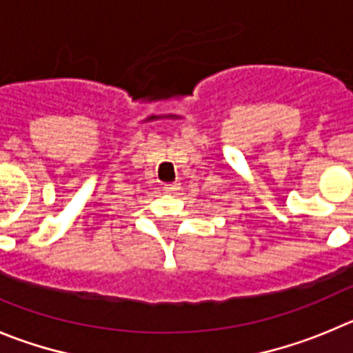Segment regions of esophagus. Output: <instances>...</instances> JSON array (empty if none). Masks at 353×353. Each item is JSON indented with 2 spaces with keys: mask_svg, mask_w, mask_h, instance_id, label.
Returning <instances> with one entry per match:
<instances>
[{
  "mask_svg": "<svg viewBox=\"0 0 353 353\" xmlns=\"http://www.w3.org/2000/svg\"><path fill=\"white\" fill-rule=\"evenodd\" d=\"M179 188H181V183H177V181H174V183L163 184V190H165L167 193H176Z\"/></svg>",
  "mask_w": 353,
  "mask_h": 353,
  "instance_id": "obj_1",
  "label": "esophagus"
}]
</instances>
